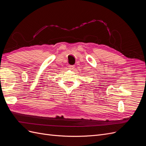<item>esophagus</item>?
<instances>
[{
    "instance_id": "1",
    "label": "esophagus",
    "mask_w": 146,
    "mask_h": 146,
    "mask_svg": "<svg viewBox=\"0 0 146 146\" xmlns=\"http://www.w3.org/2000/svg\"><path fill=\"white\" fill-rule=\"evenodd\" d=\"M74 68H75L74 66H72V65H69V69H70V70H72L74 69Z\"/></svg>"
}]
</instances>
